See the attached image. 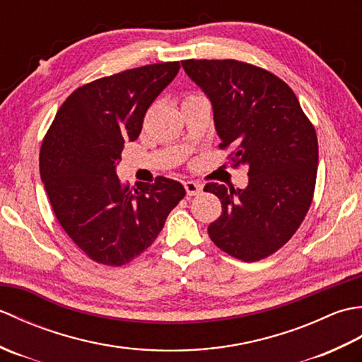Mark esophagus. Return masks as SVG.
Here are the masks:
<instances>
[{
    "label": "esophagus",
    "instance_id": "34e87169",
    "mask_svg": "<svg viewBox=\"0 0 362 362\" xmlns=\"http://www.w3.org/2000/svg\"><path fill=\"white\" fill-rule=\"evenodd\" d=\"M183 187H185V191L188 196H196L202 191L204 185L201 182H196V180H187L185 183H183Z\"/></svg>",
    "mask_w": 362,
    "mask_h": 362
}]
</instances>
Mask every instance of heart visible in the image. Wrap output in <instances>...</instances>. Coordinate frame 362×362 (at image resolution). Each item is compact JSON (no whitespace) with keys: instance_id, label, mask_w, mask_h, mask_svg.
Masks as SVG:
<instances>
[{"instance_id":"heart-1","label":"heart","mask_w":362,"mask_h":362,"mask_svg":"<svg viewBox=\"0 0 362 362\" xmlns=\"http://www.w3.org/2000/svg\"><path fill=\"white\" fill-rule=\"evenodd\" d=\"M197 96H201V95H197V93H188L187 98H185V101H188V99H191V98H197Z\"/></svg>"}]
</instances>
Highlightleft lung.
<instances>
[{"label":"left lung","mask_w":362,"mask_h":362,"mask_svg":"<svg viewBox=\"0 0 362 362\" xmlns=\"http://www.w3.org/2000/svg\"><path fill=\"white\" fill-rule=\"evenodd\" d=\"M213 105L221 149L232 166H249L244 189L206 183L219 197L211 241L241 261L263 259L286 244L302 224L316 187V129L286 82L240 60H182Z\"/></svg>","instance_id":"1"}]
</instances>
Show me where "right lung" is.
Returning a JSON list of instances; mask_svg holds the SVG:
<instances>
[{"mask_svg": "<svg viewBox=\"0 0 362 362\" xmlns=\"http://www.w3.org/2000/svg\"><path fill=\"white\" fill-rule=\"evenodd\" d=\"M179 62L132 68L76 88L65 99L40 149V175L59 224L86 255L105 266L136 258L185 197L180 182L122 185L115 168L126 141L179 73Z\"/></svg>", "mask_w": 362, "mask_h": 362, "instance_id": "1", "label": "right lung"}]
</instances>
